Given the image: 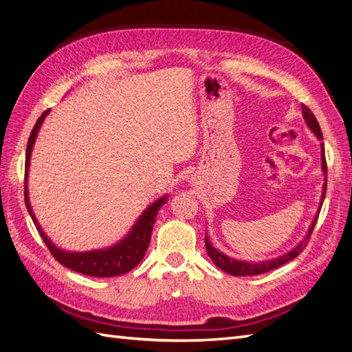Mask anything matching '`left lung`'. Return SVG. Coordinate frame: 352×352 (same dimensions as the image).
<instances>
[{
	"label": "left lung",
	"instance_id": "8db88e82",
	"mask_svg": "<svg viewBox=\"0 0 352 352\" xmlns=\"http://www.w3.org/2000/svg\"><path fill=\"white\" fill-rule=\"evenodd\" d=\"M301 109H302V116H304V119H305L308 127H310V129L313 131V133L318 138V140L322 141L323 140V135H322L320 126H318V122L316 119V116L304 104H302ZM322 168H323V172H324V185H323V194H322V199H320V207H318L317 216L314 217L311 226H310V230H308V233H307V236L300 243H298L294 250H291L289 252L280 255V257H278V258L267 260V261H260V263H248V261H239V260L228 257V255H225V254L220 252L219 250H216L214 247H212V245L210 243V239L206 236V250L208 252V257L212 260V263H214L219 269H221L223 272H226V273H229L232 276H255V274L267 273V272H270L273 269H278V267H280V265L286 264L287 261H291L295 257H298V255H300L304 251V248L307 247L308 239H310V236H311L313 229L316 226L317 217H318V212H320V208H322L323 201H324V195H326V188H327V164H326L324 145L323 144H322Z\"/></svg>",
	"mask_w": 352,
	"mask_h": 352
}]
</instances>
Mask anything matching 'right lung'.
<instances>
[{
    "instance_id": "1",
    "label": "right lung",
    "mask_w": 352,
    "mask_h": 352,
    "mask_svg": "<svg viewBox=\"0 0 352 352\" xmlns=\"http://www.w3.org/2000/svg\"><path fill=\"white\" fill-rule=\"evenodd\" d=\"M48 113L50 110H45L42 113V116L36 120L34 129L30 132L28 146H26V163H25V202L32 220H34L36 229L39 230L41 238L44 239L50 252L52 254V257H54L60 264L65 265V267L73 272H78L87 276H94V278H114V276H120L131 272L144 258V255L148 250V245H150V241H151L153 226H154L155 217L158 214V210L164 206L167 197H163L157 199L155 202H153V204L142 212V216L138 219L132 230L127 233V236L107 250L88 251V252H69V251L57 248L56 245L48 239L45 233L42 232L39 223L36 221L34 211H32V207L29 204V195H28V186H26L32 146L35 144V138L38 135L39 127Z\"/></svg>"
}]
</instances>
